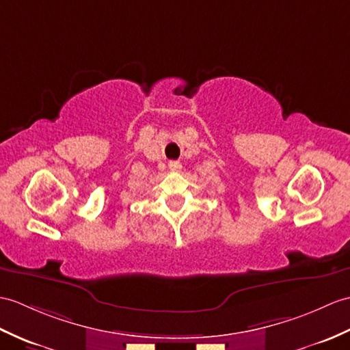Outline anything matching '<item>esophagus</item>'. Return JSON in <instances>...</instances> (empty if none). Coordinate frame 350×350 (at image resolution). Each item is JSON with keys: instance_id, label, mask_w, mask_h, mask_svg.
<instances>
[{"instance_id": "34e87169", "label": "esophagus", "mask_w": 350, "mask_h": 350, "mask_svg": "<svg viewBox=\"0 0 350 350\" xmlns=\"http://www.w3.org/2000/svg\"><path fill=\"white\" fill-rule=\"evenodd\" d=\"M168 168L173 170V172H177V170L182 168V164L178 161H170L168 162Z\"/></svg>"}]
</instances>
